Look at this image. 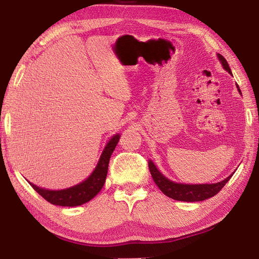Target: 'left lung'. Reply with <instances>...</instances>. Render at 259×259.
Segmentation results:
<instances>
[{
  "label": "left lung",
  "mask_w": 259,
  "mask_h": 259,
  "mask_svg": "<svg viewBox=\"0 0 259 259\" xmlns=\"http://www.w3.org/2000/svg\"><path fill=\"white\" fill-rule=\"evenodd\" d=\"M218 58L221 60L224 69L228 71L229 73H232V70H230L229 65L227 63V60L225 59L221 54H218ZM238 90L240 92L239 87L237 85ZM149 170L152 176V179L155 181L156 185L159 187L164 195L172 198L175 200H180V201H201L208 199V198L213 197L217 195L219 191L223 189V187L227 184V181L232 178V176H229L228 178L221 181V183L217 184H211V185H184V184H176L167 179L164 176H162L159 170L156 168L155 164L152 161H149Z\"/></svg>",
  "instance_id": "8db88e82"
}]
</instances>
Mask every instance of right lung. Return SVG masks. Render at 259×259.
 Listing matches in <instances>:
<instances>
[{
  "label": "right lung",
  "instance_id": "obj_1",
  "mask_svg": "<svg viewBox=\"0 0 259 259\" xmlns=\"http://www.w3.org/2000/svg\"><path fill=\"white\" fill-rule=\"evenodd\" d=\"M119 139L120 136L115 135L114 137H112V139L108 142L100 157V160L98 162V166L95 169V171H93L90 177L85 179L83 183L63 190L42 189L40 187H36L35 185H33L31 183L30 185L38 195L45 198L47 201L53 203V205L74 207L90 201L92 198L102 189L104 181H106L107 178L110 157H111Z\"/></svg>",
  "mask_w": 259,
  "mask_h": 259
}]
</instances>
